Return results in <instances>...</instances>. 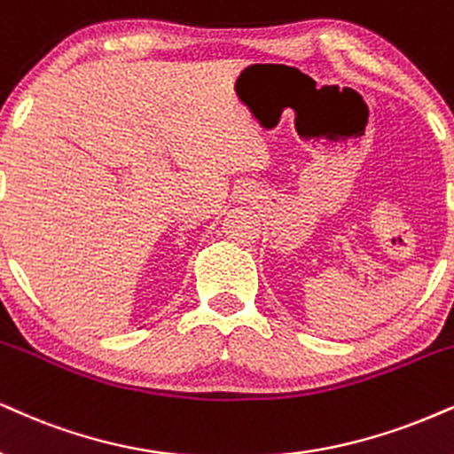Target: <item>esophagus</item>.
I'll use <instances>...</instances> for the list:
<instances>
[{
	"label": "esophagus",
	"instance_id": "34e87169",
	"mask_svg": "<svg viewBox=\"0 0 454 454\" xmlns=\"http://www.w3.org/2000/svg\"><path fill=\"white\" fill-rule=\"evenodd\" d=\"M247 196H251V190H249V188L241 190V199H247Z\"/></svg>",
	"mask_w": 454,
	"mask_h": 454
}]
</instances>
